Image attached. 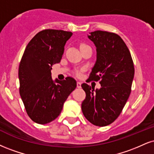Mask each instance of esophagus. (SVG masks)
Listing matches in <instances>:
<instances>
[{
  "label": "esophagus",
  "mask_w": 154,
  "mask_h": 154,
  "mask_svg": "<svg viewBox=\"0 0 154 154\" xmlns=\"http://www.w3.org/2000/svg\"><path fill=\"white\" fill-rule=\"evenodd\" d=\"M81 85H82V82H77V88H81Z\"/></svg>",
  "instance_id": "esophagus-1"
}]
</instances>
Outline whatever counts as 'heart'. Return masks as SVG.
I'll list each match as a JSON object with an SVG mask.
<instances>
[{"label":"heart","mask_w":154,"mask_h":154,"mask_svg":"<svg viewBox=\"0 0 154 154\" xmlns=\"http://www.w3.org/2000/svg\"><path fill=\"white\" fill-rule=\"evenodd\" d=\"M77 74H78V75H79V73H77Z\"/></svg>","instance_id":"1"}]
</instances>
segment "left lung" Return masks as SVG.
Wrapping results in <instances>:
<instances>
[{
  "label": "left lung",
  "mask_w": 154,
  "mask_h": 154,
  "mask_svg": "<svg viewBox=\"0 0 154 154\" xmlns=\"http://www.w3.org/2000/svg\"><path fill=\"white\" fill-rule=\"evenodd\" d=\"M88 38L97 51V59L89 78L100 80L101 88L95 90L86 83L81 85L86 93L82 110L93 125L106 126L119 116L128 99L134 65L128 48L118 34L95 31L90 33Z\"/></svg>",
  "instance_id": "left-lung-1"
}]
</instances>
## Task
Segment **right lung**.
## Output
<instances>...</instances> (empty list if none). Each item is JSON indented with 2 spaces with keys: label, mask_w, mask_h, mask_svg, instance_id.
<instances>
[{
  "label": "right lung",
  "mask_w": 154,
  "mask_h": 154,
  "mask_svg": "<svg viewBox=\"0 0 154 154\" xmlns=\"http://www.w3.org/2000/svg\"><path fill=\"white\" fill-rule=\"evenodd\" d=\"M69 31L46 29L35 35L26 47L18 68L20 95L29 118L47 124L58 117L69 94L77 87L72 77L54 81L51 70L60 62Z\"/></svg>",
  "instance_id": "obj_1"
}]
</instances>
